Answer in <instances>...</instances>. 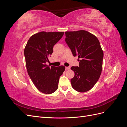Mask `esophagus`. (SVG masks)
<instances>
[{
  "mask_svg": "<svg viewBox=\"0 0 127 127\" xmlns=\"http://www.w3.org/2000/svg\"><path fill=\"white\" fill-rule=\"evenodd\" d=\"M66 68V70H69L70 69V66L66 67V68Z\"/></svg>",
  "mask_w": 127,
  "mask_h": 127,
  "instance_id": "esophagus-1",
  "label": "esophagus"
}]
</instances>
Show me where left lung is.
<instances>
[{"label":"left lung","instance_id":"left-lung-1","mask_svg":"<svg viewBox=\"0 0 127 127\" xmlns=\"http://www.w3.org/2000/svg\"><path fill=\"white\" fill-rule=\"evenodd\" d=\"M65 41L73 56H78L79 64L71 69L75 76L71 86L78 92L92 89L98 80L102 70L103 52L97 38L86 31L66 32Z\"/></svg>","mask_w":127,"mask_h":127}]
</instances>
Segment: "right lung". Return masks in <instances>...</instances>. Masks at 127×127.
I'll return each mask as SVG.
<instances>
[{
	"instance_id": "obj_1",
	"label": "right lung",
	"mask_w": 127,
	"mask_h": 127,
	"mask_svg": "<svg viewBox=\"0 0 127 127\" xmlns=\"http://www.w3.org/2000/svg\"><path fill=\"white\" fill-rule=\"evenodd\" d=\"M64 32H40L28 40L24 49L28 73L34 85L42 93L50 94L58 87L60 77L65 67L46 64L53 52V48L64 35Z\"/></svg>"
}]
</instances>
